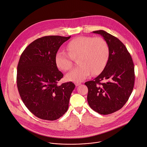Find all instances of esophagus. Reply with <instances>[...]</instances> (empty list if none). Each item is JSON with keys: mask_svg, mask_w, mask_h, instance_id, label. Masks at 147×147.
<instances>
[{"mask_svg": "<svg viewBox=\"0 0 147 147\" xmlns=\"http://www.w3.org/2000/svg\"><path fill=\"white\" fill-rule=\"evenodd\" d=\"M75 85H76V86H79V85H80L81 84L80 83V82H75Z\"/></svg>", "mask_w": 147, "mask_h": 147, "instance_id": "obj_1", "label": "esophagus"}]
</instances>
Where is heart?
I'll return each mask as SVG.
<instances>
[{
  "label": "heart",
  "instance_id": "heart-1",
  "mask_svg": "<svg viewBox=\"0 0 147 147\" xmlns=\"http://www.w3.org/2000/svg\"><path fill=\"white\" fill-rule=\"evenodd\" d=\"M68 53L59 51L55 55V63L59 69L66 71L72 67L73 59H78L79 65L66 76L68 81L80 82L92 74L98 75L106 67L109 48L106 41L102 38L79 36L67 45Z\"/></svg>",
  "mask_w": 147,
  "mask_h": 147
}]
</instances>
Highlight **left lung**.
<instances>
[{
	"label": "left lung",
	"mask_w": 147,
	"mask_h": 147,
	"mask_svg": "<svg viewBox=\"0 0 147 147\" xmlns=\"http://www.w3.org/2000/svg\"><path fill=\"white\" fill-rule=\"evenodd\" d=\"M103 37L109 48L106 67L93 80L85 83L90 108L101 115L112 113L123 107L133 90L135 73L132 58L120 40L104 30L93 31ZM106 80V83L100 81Z\"/></svg>",
	"instance_id": "left-lung-1"
}]
</instances>
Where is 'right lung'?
Segmentation results:
<instances>
[{"label":"right lung","instance_id":"1","mask_svg":"<svg viewBox=\"0 0 147 147\" xmlns=\"http://www.w3.org/2000/svg\"><path fill=\"white\" fill-rule=\"evenodd\" d=\"M71 38L47 36L34 40L21 54L18 66L17 85L28 109L38 118L53 121L68 108L72 82L58 85L63 76L55 63L60 47Z\"/></svg>","mask_w":147,"mask_h":147}]
</instances>
